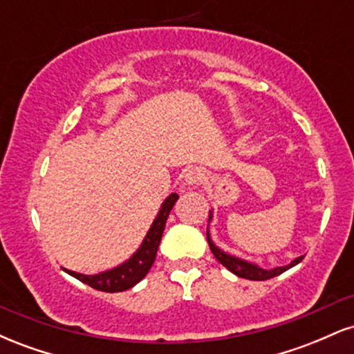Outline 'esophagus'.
I'll list each match as a JSON object with an SVG mask.
<instances>
[{"instance_id": "obj_1", "label": "esophagus", "mask_w": 354, "mask_h": 354, "mask_svg": "<svg viewBox=\"0 0 354 354\" xmlns=\"http://www.w3.org/2000/svg\"><path fill=\"white\" fill-rule=\"evenodd\" d=\"M203 178H205V173H203L201 168H191L185 174V180L188 185H198V183L203 181Z\"/></svg>"}]
</instances>
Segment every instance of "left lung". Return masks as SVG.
<instances>
[{
	"label": "left lung",
	"instance_id": "8db88e82",
	"mask_svg": "<svg viewBox=\"0 0 354 354\" xmlns=\"http://www.w3.org/2000/svg\"><path fill=\"white\" fill-rule=\"evenodd\" d=\"M209 219H211V216H209ZM206 238H208V245H209L211 253L214 254V258H216L223 266L228 268L231 273L239 276V278L251 279V281H266V279L274 278V276L281 274L286 270H290V268L298 265V263L304 258V256H299V258L293 259V261H291L288 266H278V268H273V270H263V268L256 266V265H253V263H248V261H245V259H239V258H236V256H231L228 253H225V251L219 250V248L214 245L213 241H211L209 231H206Z\"/></svg>",
	"mask_w": 354,
	"mask_h": 354
}]
</instances>
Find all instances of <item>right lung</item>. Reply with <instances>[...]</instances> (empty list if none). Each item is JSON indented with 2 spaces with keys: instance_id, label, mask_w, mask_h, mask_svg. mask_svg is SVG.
<instances>
[{
  "instance_id": "add662e5",
  "label": "right lung",
  "mask_w": 354,
  "mask_h": 354,
  "mask_svg": "<svg viewBox=\"0 0 354 354\" xmlns=\"http://www.w3.org/2000/svg\"><path fill=\"white\" fill-rule=\"evenodd\" d=\"M178 198L180 196L176 193L169 194L166 198L163 205H161V209L158 213L156 219L153 221L151 228H149L148 234H146L143 243H141L140 250L128 261H124L123 265L113 268L109 271H103L100 274H81L70 270L64 271L68 274H71L73 278L80 279L81 283L88 284V286L95 288L98 291H104V293H120V291H126L129 288H133L148 274L149 268L153 266L154 259H156L158 246H160L161 236H163L166 219H168L169 211L173 209Z\"/></svg>"
}]
</instances>
